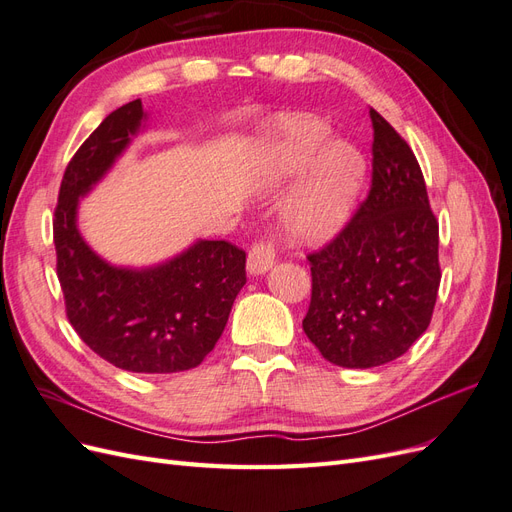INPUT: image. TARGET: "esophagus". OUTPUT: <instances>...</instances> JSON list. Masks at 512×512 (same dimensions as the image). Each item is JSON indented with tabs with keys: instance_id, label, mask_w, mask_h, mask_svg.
<instances>
[{
	"instance_id": "esophagus-1",
	"label": "esophagus",
	"mask_w": 512,
	"mask_h": 512,
	"mask_svg": "<svg viewBox=\"0 0 512 512\" xmlns=\"http://www.w3.org/2000/svg\"><path fill=\"white\" fill-rule=\"evenodd\" d=\"M275 265V247L271 243H254L247 254V273L262 275Z\"/></svg>"
}]
</instances>
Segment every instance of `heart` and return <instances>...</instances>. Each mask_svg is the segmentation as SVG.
<instances>
[{"instance_id": "obj_1", "label": "heart", "mask_w": 512, "mask_h": 512, "mask_svg": "<svg viewBox=\"0 0 512 512\" xmlns=\"http://www.w3.org/2000/svg\"><path fill=\"white\" fill-rule=\"evenodd\" d=\"M318 117H284L262 134L254 149V175L262 190L277 192L301 177L284 198L280 220L290 241L324 245L342 232L361 196L367 164L348 141H329Z\"/></svg>"}]
</instances>
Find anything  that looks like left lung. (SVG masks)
Returning a JSON list of instances; mask_svg holds the SVG:
<instances>
[{"label": "left lung", "instance_id": "8db88e82", "mask_svg": "<svg viewBox=\"0 0 512 512\" xmlns=\"http://www.w3.org/2000/svg\"><path fill=\"white\" fill-rule=\"evenodd\" d=\"M374 177L350 224L312 265L303 331L333 365L395 361L421 337L440 286L438 222L412 149L374 108Z\"/></svg>", "mask_w": 512, "mask_h": 512}]
</instances>
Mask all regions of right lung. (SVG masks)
<instances>
[{"mask_svg": "<svg viewBox=\"0 0 512 512\" xmlns=\"http://www.w3.org/2000/svg\"><path fill=\"white\" fill-rule=\"evenodd\" d=\"M141 100L119 106L74 153L55 209L57 275L74 331L104 361L134 374H177L218 344L245 284V252L196 239L149 267L113 265L79 228L81 198L147 130Z\"/></svg>", "mask_w": 512, "mask_h": 512, "instance_id": "add662e5", "label": "right lung"}]
</instances>
